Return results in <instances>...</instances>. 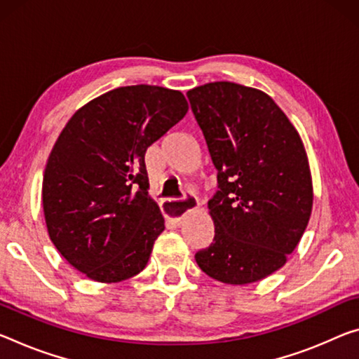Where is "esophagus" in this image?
<instances>
[{
	"label": "esophagus",
	"instance_id": "obj_1",
	"mask_svg": "<svg viewBox=\"0 0 359 359\" xmlns=\"http://www.w3.org/2000/svg\"><path fill=\"white\" fill-rule=\"evenodd\" d=\"M161 206H163V212L166 214V217L170 222H174V224H179V222L184 219V215L187 212L198 209V206H200V203H198V198L196 196L187 195L182 201H175V200L163 201Z\"/></svg>",
	"mask_w": 359,
	"mask_h": 359
}]
</instances>
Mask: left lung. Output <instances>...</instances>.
Here are the masks:
<instances>
[{"label": "left lung", "instance_id": "obj_1", "mask_svg": "<svg viewBox=\"0 0 359 359\" xmlns=\"http://www.w3.org/2000/svg\"><path fill=\"white\" fill-rule=\"evenodd\" d=\"M219 190L208 203L215 235L195 254L208 276L249 284L280 270L313 206L311 174L297 129L270 95L230 81L187 93Z\"/></svg>", "mask_w": 359, "mask_h": 359}]
</instances>
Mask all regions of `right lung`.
I'll return each mask as SVG.
<instances>
[{"mask_svg": "<svg viewBox=\"0 0 359 359\" xmlns=\"http://www.w3.org/2000/svg\"><path fill=\"white\" fill-rule=\"evenodd\" d=\"M187 111L180 90L124 86L88 102L60 133L44 169V219L57 251L90 280L119 283L145 269L164 230L145 151Z\"/></svg>", "mask_w": 359, "mask_h": 359, "instance_id": "1", "label": "right lung"}]
</instances>
